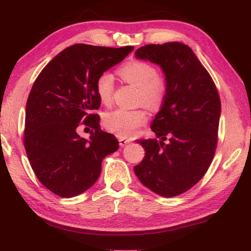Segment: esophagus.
I'll return each instance as SVG.
<instances>
[{
  "label": "esophagus",
  "instance_id": "34e87169",
  "mask_svg": "<svg viewBox=\"0 0 251 251\" xmlns=\"http://www.w3.org/2000/svg\"><path fill=\"white\" fill-rule=\"evenodd\" d=\"M119 143H120V146L125 147V146H126V145H128V144L131 143V141H130L129 139H126V138H123V137H120V138H119Z\"/></svg>",
  "mask_w": 251,
  "mask_h": 251
}]
</instances>
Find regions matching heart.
I'll use <instances>...</instances> for the list:
<instances>
[{
	"mask_svg": "<svg viewBox=\"0 0 251 251\" xmlns=\"http://www.w3.org/2000/svg\"><path fill=\"white\" fill-rule=\"evenodd\" d=\"M119 75L123 80L138 87L137 100L148 110L156 111L165 99L166 82L157 75L156 69L145 61L133 60L120 68ZM96 94L101 104L110 105L113 100L114 81L107 72L101 74L96 80ZM148 115L144 107L136 110L117 108L104 115V126L119 137H132L147 122Z\"/></svg>",
	"mask_w": 251,
	"mask_h": 251,
	"instance_id": "obj_1",
	"label": "heart"
}]
</instances>
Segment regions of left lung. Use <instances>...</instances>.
I'll list each match as a JSON object with an SVG mask.
<instances>
[{"label": "left lung", "mask_w": 251, "mask_h": 251, "mask_svg": "<svg viewBox=\"0 0 251 251\" xmlns=\"http://www.w3.org/2000/svg\"><path fill=\"white\" fill-rule=\"evenodd\" d=\"M136 57L162 68L166 94L151 125L161 140H137L146 152L133 170L145 187L174 197L198 183L213 161L219 141L220 95L208 71L183 43L141 46Z\"/></svg>", "instance_id": "obj_1"}]
</instances>
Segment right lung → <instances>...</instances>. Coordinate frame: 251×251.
I'll return each mask as SVG.
<instances>
[{
    "label": "right lung",
    "mask_w": 251,
    "mask_h": 251,
    "mask_svg": "<svg viewBox=\"0 0 251 251\" xmlns=\"http://www.w3.org/2000/svg\"><path fill=\"white\" fill-rule=\"evenodd\" d=\"M133 50L75 44L57 54L32 85L26 105L24 145L31 169L53 194L80 195L99 179L101 161L119 148L113 134L100 126L97 78ZM80 125L92 127L89 141Z\"/></svg>",
    "instance_id": "obj_1"
}]
</instances>
